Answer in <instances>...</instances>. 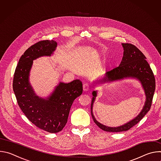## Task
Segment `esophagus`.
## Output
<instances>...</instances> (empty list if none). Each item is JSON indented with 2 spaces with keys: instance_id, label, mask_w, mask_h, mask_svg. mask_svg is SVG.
<instances>
[{
  "instance_id": "esophagus-1",
  "label": "esophagus",
  "mask_w": 161,
  "mask_h": 161,
  "mask_svg": "<svg viewBox=\"0 0 161 161\" xmlns=\"http://www.w3.org/2000/svg\"><path fill=\"white\" fill-rule=\"evenodd\" d=\"M90 86H89L88 84H87V83L83 84V90L84 92H87L88 90H90Z\"/></svg>"
}]
</instances>
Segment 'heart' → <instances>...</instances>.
Here are the masks:
<instances>
[{
  "instance_id": "b5f03b06",
  "label": "heart",
  "mask_w": 161,
  "mask_h": 161,
  "mask_svg": "<svg viewBox=\"0 0 161 161\" xmlns=\"http://www.w3.org/2000/svg\"><path fill=\"white\" fill-rule=\"evenodd\" d=\"M101 55V51L100 50H97L96 48L91 50L90 53V57L94 60H97L100 57Z\"/></svg>"
}]
</instances>
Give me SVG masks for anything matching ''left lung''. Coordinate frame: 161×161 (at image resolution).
Instances as JSON below:
<instances>
[{"mask_svg": "<svg viewBox=\"0 0 161 161\" xmlns=\"http://www.w3.org/2000/svg\"><path fill=\"white\" fill-rule=\"evenodd\" d=\"M124 48V56L119 66L106 73L104 76L94 82V85L103 84L124 78L132 77L138 79L145 90L146 94L145 104L141 113L135 119L120 127H109L99 123L94 117L92 106L97 96V91L92 92L91 103V114L96 124L102 130L107 132H118L129 130L140 122L150 109L155 89V80L150 66L146 60V57L136 46L130 43H122Z\"/></svg>", "mask_w": 161, "mask_h": 161, "instance_id": "left-lung-1", "label": "left lung"}]
</instances>
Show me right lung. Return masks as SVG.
<instances>
[{"instance_id":"add662e5","label":"right lung","mask_w":161,"mask_h":161,"mask_svg":"<svg viewBox=\"0 0 161 161\" xmlns=\"http://www.w3.org/2000/svg\"><path fill=\"white\" fill-rule=\"evenodd\" d=\"M57 43L52 40L40 41L29 47L20 57L13 77V88L20 109L36 126L50 133H57L65 127L74 100L83 92L82 83L76 80L60 83L53 93L43 99L36 96L29 81L33 60L50 56Z\"/></svg>"}]
</instances>
